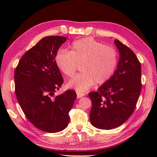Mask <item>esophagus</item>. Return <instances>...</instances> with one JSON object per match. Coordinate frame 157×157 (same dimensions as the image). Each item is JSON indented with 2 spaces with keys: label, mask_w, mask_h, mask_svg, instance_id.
I'll return each mask as SVG.
<instances>
[{
  "label": "esophagus",
  "mask_w": 157,
  "mask_h": 157,
  "mask_svg": "<svg viewBox=\"0 0 157 157\" xmlns=\"http://www.w3.org/2000/svg\"><path fill=\"white\" fill-rule=\"evenodd\" d=\"M85 95V94L84 93H81V92H77V98H79L81 97H83V96Z\"/></svg>",
  "instance_id": "34e87169"
}]
</instances>
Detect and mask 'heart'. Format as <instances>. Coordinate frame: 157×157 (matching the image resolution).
Masks as SVG:
<instances>
[{"mask_svg": "<svg viewBox=\"0 0 157 157\" xmlns=\"http://www.w3.org/2000/svg\"><path fill=\"white\" fill-rule=\"evenodd\" d=\"M58 67L66 76L72 77L76 72L77 63L83 71L74 76L69 85L83 93L95 82L102 84L113 74L117 63V53L111 46L104 45L91 39L83 38L73 42L69 51L60 49L55 55Z\"/></svg>", "mask_w": 157, "mask_h": 157, "instance_id": "obj_1", "label": "heart"}]
</instances>
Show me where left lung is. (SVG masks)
<instances>
[{
    "mask_svg": "<svg viewBox=\"0 0 157 157\" xmlns=\"http://www.w3.org/2000/svg\"><path fill=\"white\" fill-rule=\"evenodd\" d=\"M114 43L120 55L117 70L97 92L88 94L92 103L90 121L101 129H112L125 123L133 113L142 88L137 57L119 40Z\"/></svg>",
    "mask_w": 157,
    "mask_h": 157,
    "instance_id": "8db88e82",
    "label": "left lung"
}]
</instances>
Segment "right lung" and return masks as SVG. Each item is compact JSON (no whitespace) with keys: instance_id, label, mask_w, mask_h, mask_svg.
Returning <instances> with one entry per match:
<instances>
[{"instance_id":"obj_1","label":"right lung","mask_w":157,"mask_h":157,"mask_svg":"<svg viewBox=\"0 0 157 157\" xmlns=\"http://www.w3.org/2000/svg\"><path fill=\"white\" fill-rule=\"evenodd\" d=\"M67 39L43 38L25 53L14 71L15 94L23 112L36 128L49 133L68 125L69 113L77 97L73 90L55 95L63 83L55 55Z\"/></svg>"}]
</instances>
